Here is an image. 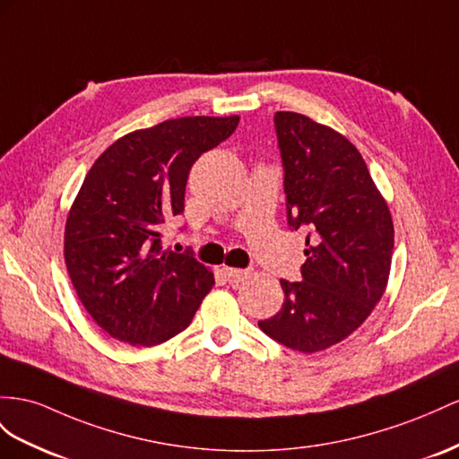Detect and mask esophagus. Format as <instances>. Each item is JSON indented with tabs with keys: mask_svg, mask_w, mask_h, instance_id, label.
<instances>
[{
	"mask_svg": "<svg viewBox=\"0 0 459 459\" xmlns=\"http://www.w3.org/2000/svg\"><path fill=\"white\" fill-rule=\"evenodd\" d=\"M225 273L229 275L230 281H234V283H238V281H246L252 275L250 269H238V267H225Z\"/></svg>",
	"mask_w": 459,
	"mask_h": 459,
	"instance_id": "esophagus-1",
	"label": "esophagus"
}]
</instances>
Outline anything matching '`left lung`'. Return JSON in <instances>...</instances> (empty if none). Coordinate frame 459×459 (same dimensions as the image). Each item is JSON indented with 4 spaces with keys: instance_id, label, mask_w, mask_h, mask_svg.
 Instances as JSON below:
<instances>
[{
    "instance_id": "1",
    "label": "left lung",
    "mask_w": 459,
    "mask_h": 459,
    "mask_svg": "<svg viewBox=\"0 0 459 459\" xmlns=\"http://www.w3.org/2000/svg\"><path fill=\"white\" fill-rule=\"evenodd\" d=\"M287 221L307 232L302 281L281 279L285 300L260 330L299 352L343 342L382 299L394 252V222L367 162L335 129L277 112Z\"/></svg>"
}]
</instances>
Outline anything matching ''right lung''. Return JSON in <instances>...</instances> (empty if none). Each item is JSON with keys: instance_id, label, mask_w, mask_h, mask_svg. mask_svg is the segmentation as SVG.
I'll return each mask as SVG.
<instances>
[{"instance_id": "add662e5", "label": "right lung", "mask_w": 459, "mask_h": 459, "mask_svg": "<svg viewBox=\"0 0 459 459\" xmlns=\"http://www.w3.org/2000/svg\"><path fill=\"white\" fill-rule=\"evenodd\" d=\"M238 116H187L127 134L85 176L64 255L79 300L117 342L152 347L190 325L215 279L192 252L162 248L184 211L192 164L232 135Z\"/></svg>"}]
</instances>
